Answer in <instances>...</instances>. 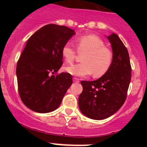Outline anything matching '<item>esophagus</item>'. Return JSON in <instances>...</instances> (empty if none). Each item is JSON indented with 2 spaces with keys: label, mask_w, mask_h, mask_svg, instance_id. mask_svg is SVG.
Returning a JSON list of instances; mask_svg holds the SVG:
<instances>
[{
  "label": "esophagus",
  "mask_w": 147,
  "mask_h": 147,
  "mask_svg": "<svg viewBox=\"0 0 147 147\" xmlns=\"http://www.w3.org/2000/svg\"><path fill=\"white\" fill-rule=\"evenodd\" d=\"M73 81H74V82H79L80 80H79V79H77V78L74 77L73 78Z\"/></svg>",
  "instance_id": "esophagus-1"
}]
</instances>
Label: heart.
<instances>
[{"label":"heart","instance_id":"1","mask_svg":"<svg viewBox=\"0 0 147 147\" xmlns=\"http://www.w3.org/2000/svg\"><path fill=\"white\" fill-rule=\"evenodd\" d=\"M77 51L83 54L82 63L71 65L65 67L70 74L76 76H86L91 74L94 77L103 76L110 69L113 62V53L105 46L102 39L94 34L84 35L76 40ZM62 57L65 62L71 63L76 57V51L66 44L62 49Z\"/></svg>","mask_w":147,"mask_h":147}]
</instances>
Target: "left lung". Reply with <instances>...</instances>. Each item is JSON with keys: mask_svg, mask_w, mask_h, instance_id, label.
Segmentation results:
<instances>
[{"mask_svg": "<svg viewBox=\"0 0 147 147\" xmlns=\"http://www.w3.org/2000/svg\"><path fill=\"white\" fill-rule=\"evenodd\" d=\"M107 38L111 44L113 62L110 69L95 81H82L83 90L79 107L83 115L94 120L107 119L124 105L131 80L129 53L117 34Z\"/></svg>", "mask_w": 147, "mask_h": 147, "instance_id": "1", "label": "left lung"}]
</instances>
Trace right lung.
I'll return each instance as SVG.
<instances>
[{"label": "right lung", "mask_w": 147, "mask_h": 147, "mask_svg": "<svg viewBox=\"0 0 147 147\" xmlns=\"http://www.w3.org/2000/svg\"><path fill=\"white\" fill-rule=\"evenodd\" d=\"M75 34L65 26L48 24L30 37L16 67L19 95L30 110L52 112L60 105L72 84L68 73L57 72L62 65V49Z\"/></svg>", "instance_id": "obj_1"}]
</instances>
